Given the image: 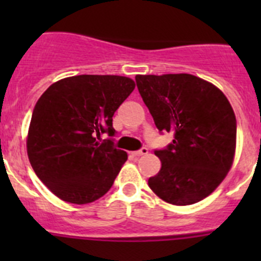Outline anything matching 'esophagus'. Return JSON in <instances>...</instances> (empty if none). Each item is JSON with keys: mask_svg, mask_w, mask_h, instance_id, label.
I'll use <instances>...</instances> for the list:
<instances>
[{"mask_svg": "<svg viewBox=\"0 0 261 261\" xmlns=\"http://www.w3.org/2000/svg\"><path fill=\"white\" fill-rule=\"evenodd\" d=\"M147 147H141V149H140V150H137V151H133V155L135 156H141V155H145V154H147Z\"/></svg>", "mask_w": 261, "mask_h": 261, "instance_id": "esophagus-1", "label": "esophagus"}]
</instances>
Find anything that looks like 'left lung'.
Returning <instances> with one entry per match:
<instances>
[{"label":"left lung","mask_w":261,"mask_h":261,"mask_svg":"<svg viewBox=\"0 0 261 261\" xmlns=\"http://www.w3.org/2000/svg\"><path fill=\"white\" fill-rule=\"evenodd\" d=\"M138 93L161 133H174L155 149L162 167L149 187L166 202L191 205L211 195L232 165L237 119L221 90L192 74L136 75Z\"/></svg>","instance_id":"obj_1"}]
</instances>
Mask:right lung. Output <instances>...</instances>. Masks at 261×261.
<instances>
[{"label": "right lung", "instance_id": "1", "mask_svg": "<svg viewBox=\"0 0 261 261\" xmlns=\"http://www.w3.org/2000/svg\"><path fill=\"white\" fill-rule=\"evenodd\" d=\"M135 90L120 75H74L50 85L32 111L27 154L57 197L89 204L108 192L128 155L116 149L112 116ZM108 134L107 140L100 136Z\"/></svg>", "mask_w": 261, "mask_h": 261}]
</instances>
